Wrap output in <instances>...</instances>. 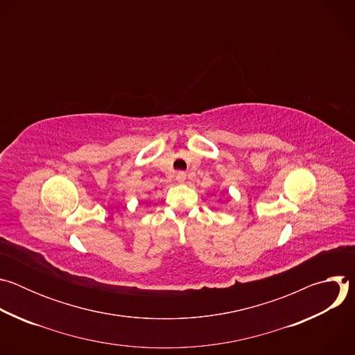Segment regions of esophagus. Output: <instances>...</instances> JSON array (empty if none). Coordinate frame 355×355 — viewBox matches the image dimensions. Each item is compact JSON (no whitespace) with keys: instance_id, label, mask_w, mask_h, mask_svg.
Returning a JSON list of instances; mask_svg holds the SVG:
<instances>
[{"instance_id":"obj_1","label":"esophagus","mask_w":355,"mask_h":355,"mask_svg":"<svg viewBox=\"0 0 355 355\" xmlns=\"http://www.w3.org/2000/svg\"><path fill=\"white\" fill-rule=\"evenodd\" d=\"M185 178H187V174L184 173V171H178L177 173V175H175V180H177V182H184L185 181Z\"/></svg>"}]
</instances>
